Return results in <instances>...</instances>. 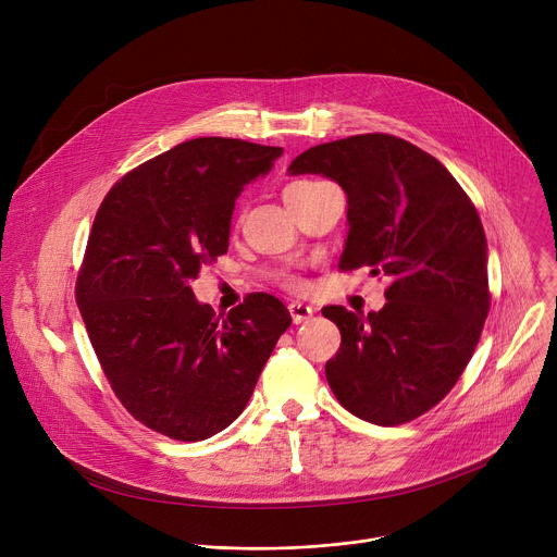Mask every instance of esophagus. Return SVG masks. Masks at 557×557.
<instances>
[{
  "instance_id": "1",
  "label": "esophagus",
  "mask_w": 557,
  "mask_h": 557,
  "mask_svg": "<svg viewBox=\"0 0 557 557\" xmlns=\"http://www.w3.org/2000/svg\"><path fill=\"white\" fill-rule=\"evenodd\" d=\"M288 310H290V317H293V324H301V322H306V320H310L312 317V306H308V304H301V301H293V304H288Z\"/></svg>"
}]
</instances>
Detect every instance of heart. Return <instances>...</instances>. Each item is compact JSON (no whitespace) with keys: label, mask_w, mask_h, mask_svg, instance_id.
<instances>
[{"label":"heart","mask_w":557,"mask_h":557,"mask_svg":"<svg viewBox=\"0 0 557 557\" xmlns=\"http://www.w3.org/2000/svg\"><path fill=\"white\" fill-rule=\"evenodd\" d=\"M301 185H308V183H295V185H290V187H301ZM288 284H290V286H297V280H288Z\"/></svg>","instance_id":"obj_1"}]
</instances>
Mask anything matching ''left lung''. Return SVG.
Here are the masks:
<instances>
[{
    "mask_svg": "<svg viewBox=\"0 0 557 557\" xmlns=\"http://www.w3.org/2000/svg\"><path fill=\"white\" fill-rule=\"evenodd\" d=\"M288 174H320L346 191L339 269L368 267L392 280L379 312L322 310L342 333V348L326 363L331 389L368 423L414 421L456 385L487 320L479 211L434 156L389 134L314 145Z\"/></svg>",
    "mask_w": 557,
    "mask_h": 557,
    "instance_id": "obj_1",
    "label": "left lung"
}]
</instances>
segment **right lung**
<instances>
[{
    "label": "right lung",
    "instance_id": "1",
    "mask_svg": "<svg viewBox=\"0 0 557 557\" xmlns=\"http://www.w3.org/2000/svg\"><path fill=\"white\" fill-rule=\"evenodd\" d=\"M280 156L240 138L185 140L125 174L97 211L76 304L119 401L153 432L194 443L228 428L290 326L273 295L220 322L189 286L226 253L237 196Z\"/></svg>",
    "mask_w": 557,
    "mask_h": 557
}]
</instances>
